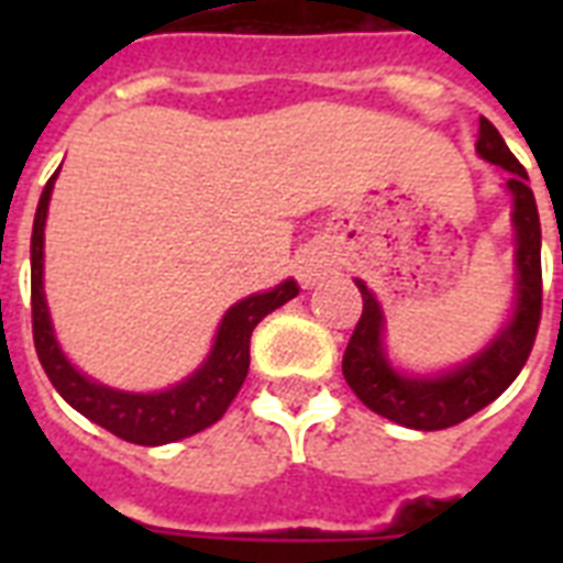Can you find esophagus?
Masks as SVG:
<instances>
[{
	"label": "esophagus",
	"instance_id": "esophagus-1",
	"mask_svg": "<svg viewBox=\"0 0 563 563\" xmlns=\"http://www.w3.org/2000/svg\"><path fill=\"white\" fill-rule=\"evenodd\" d=\"M295 272L303 286H316L327 272H330V260L321 247H303L295 260Z\"/></svg>",
	"mask_w": 563,
	"mask_h": 563
}]
</instances>
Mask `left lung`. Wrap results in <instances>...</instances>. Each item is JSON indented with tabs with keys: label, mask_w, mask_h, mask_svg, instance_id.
<instances>
[{
	"label": "left lung",
	"mask_w": 563,
	"mask_h": 563,
	"mask_svg": "<svg viewBox=\"0 0 563 563\" xmlns=\"http://www.w3.org/2000/svg\"><path fill=\"white\" fill-rule=\"evenodd\" d=\"M476 152L482 161L503 166L511 172L508 192L515 198V236H517V300L511 321L497 333V339L462 368L435 376H409L391 368L383 351L385 318L383 309L362 280V318L353 330L347 351L342 360V374L353 394L371 411L409 429H446L462 423L488 402H494L508 385L515 383L532 353L543 307V277H541V219L538 203L529 189V175L515 154L508 152L506 140L479 119V140Z\"/></svg>",
	"instance_id": "1"
}]
</instances>
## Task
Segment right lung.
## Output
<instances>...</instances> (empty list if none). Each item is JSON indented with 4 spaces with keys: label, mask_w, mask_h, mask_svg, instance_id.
<instances>
[{
    "label": "right lung",
    "mask_w": 563,
    "mask_h": 563,
    "mask_svg": "<svg viewBox=\"0 0 563 563\" xmlns=\"http://www.w3.org/2000/svg\"><path fill=\"white\" fill-rule=\"evenodd\" d=\"M57 172L48 178L46 189L40 195L34 230H31V330H34V347H37L40 365L46 376L75 411H81L84 418H90L92 423H99L131 444H172V441H180V438L212 427L228 411L245 383L254 327L268 312L295 298L300 291L298 283L286 280L277 289L251 295V298L233 303L221 318L212 351L201 368L166 391L131 394L92 383L90 376L75 371L64 351L57 347L46 295H43V228H46L48 198H52Z\"/></svg>",
    "instance_id": "right-lung-1"
}]
</instances>
